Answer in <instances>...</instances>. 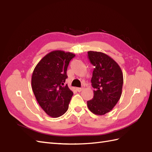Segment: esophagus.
<instances>
[{
    "mask_svg": "<svg viewBox=\"0 0 152 152\" xmlns=\"http://www.w3.org/2000/svg\"><path fill=\"white\" fill-rule=\"evenodd\" d=\"M83 88H77L76 90L77 91V92H81V91L83 90Z\"/></svg>",
    "mask_w": 152,
    "mask_h": 152,
    "instance_id": "34e87169",
    "label": "esophagus"
}]
</instances>
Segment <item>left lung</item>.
Wrapping results in <instances>:
<instances>
[{
  "mask_svg": "<svg viewBox=\"0 0 152 152\" xmlns=\"http://www.w3.org/2000/svg\"><path fill=\"white\" fill-rule=\"evenodd\" d=\"M88 57L94 66L91 83L95 90L87 105L92 113L104 115L113 109L122 95L123 73L119 65L106 54L88 51Z\"/></svg>",
  "mask_w": 152,
  "mask_h": 152,
  "instance_id": "obj_1",
  "label": "left lung"
}]
</instances>
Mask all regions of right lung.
<instances>
[{
    "mask_svg": "<svg viewBox=\"0 0 152 152\" xmlns=\"http://www.w3.org/2000/svg\"><path fill=\"white\" fill-rule=\"evenodd\" d=\"M72 53L56 50L50 52L35 67L32 75V88L37 102L52 118L63 115L68 109L73 92L67 85V69Z\"/></svg>",
    "mask_w": 152,
    "mask_h": 152,
    "instance_id": "1",
    "label": "right lung"
}]
</instances>
